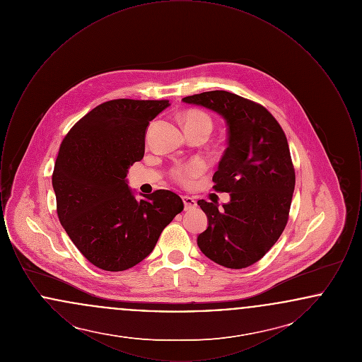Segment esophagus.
Listing matches in <instances>:
<instances>
[{
  "mask_svg": "<svg viewBox=\"0 0 362 362\" xmlns=\"http://www.w3.org/2000/svg\"><path fill=\"white\" fill-rule=\"evenodd\" d=\"M182 199H183V204H185V210H192V209L197 207V202H195L194 198L185 195V197H182Z\"/></svg>",
  "mask_w": 362,
  "mask_h": 362,
  "instance_id": "1",
  "label": "esophagus"
}]
</instances>
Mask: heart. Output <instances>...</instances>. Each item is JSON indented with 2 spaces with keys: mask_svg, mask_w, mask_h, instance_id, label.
I'll use <instances>...</instances> for the list:
<instances>
[{
  "mask_svg": "<svg viewBox=\"0 0 362 362\" xmlns=\"http://www.w3.org/2000/svg\"><path fill=\"white\" fill-rule=\"evenodd\" d=\"M183 122H185V127L186 130H195V129H205L209 133L213 129V122L211 118L207 115L206 112L199 111V110H189L185 115H183ZM205 165L201 161H194L189 163L187 165H179L175 167L173 170V177L179 182L180 185L187 186L192 179H195L198 175L204 173Z\"/></svg>",
  "mask_w": 362,
  "mask_h": 362,
  "instance_id": "1",
  "label": "heart"
}]
</instances>
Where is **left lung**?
Masks as SVG:
<instances>
[{
	"mask_svg": "<svg viewBox=\"0 0 362 362\" xmlns=\"http://www.w3.org/2000/svg\"><path fill=\"white\" fill-rule=\"evenodd\" d=\"M218 112L228 124V148L213 175V189L230 192L224 209L199 199L209 225L198 247L228 269L248 267L266 255L289 220L296 173L288 139L262 105L226 90L182 99Z\"/></svg>",
	"mask_w": 362,
	"mask_h": 362,
	"instance_id": "obj_1",
	"label": "left lung"
}]
</instances>
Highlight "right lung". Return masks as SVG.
Segmentation results:
<instances>
[{"label": "right lung", "instance_id": "add662e5", "mask_svg": "<svg viewBox=\"0 0 362 362\" xmlns=\"http://www.w3.org/2000/svg\"><path fill=\"white\" fill-rule=\"evenodd\" d=\"M168 105L133 99L99 104L61 142L52 173L58 218L78 251L105 272L146 258L185 207L170 189L137 201L126 183L129 167L145 153L149 122Z\"/></svg>", "mask_w": 362, "mask_h": 362}]
</instances>
